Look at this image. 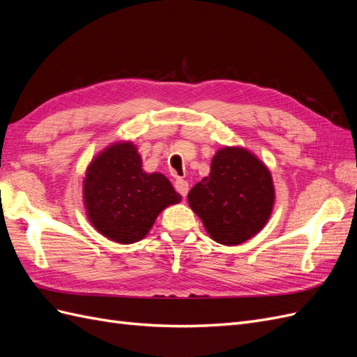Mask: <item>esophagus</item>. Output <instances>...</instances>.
I'll return each instance as SVG.
<instances>
[{"label": "esophagus", "instance_id": "1", "mask_svg": "<svg viewBox=\"0 0 357 357\" xmlns=\"http://www.w3.org/2000/svg\"><path fill=\"white\" fill-rule=\"evenodd\" d=\"M174 188L181 197H186L188 192H189V183L186 180H183V178H177L174 181Z\"/></svg>", "mask_w": 357, "mask_h": 357}]
</instances>
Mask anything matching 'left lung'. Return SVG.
<instances>
[{
  "label": "left lung",
  "mask_w": 357,
  "mask_h": 357,
  "mask_svg": "<svg viewBox=\"0 0 357 357\" xmlns=\"http://www.w3.org/2000/svg\"><path fill=\"white\" fill-rule=\"evenodd\" d=\"M274 198L271 172L243 147H222L211 160L210 174L188 195L205 231L225 245L241 244L261 231Z\"/></svg>",
  "instance_id": "obj_1"
}]
</instances>
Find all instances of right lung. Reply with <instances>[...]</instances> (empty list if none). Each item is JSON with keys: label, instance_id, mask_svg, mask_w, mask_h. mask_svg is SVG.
I'll return each mask as SVG.
<instances>
[{"label": "right lung", "instance_id": "1", "mask_svg": "<svg viewBox=\"0 0 357 357\" xmlns=\"http://www.w3.org/2000/svg\"><path fill=\"white\" fill-rule=\"evenodd\" d=\"M142 164L135 146L121 142L102 150L86 169L83 198L88 218L112 241L143 240L158 214L181 201L165 176L147 174Z\"/></svg>", "mask_w": 357, "mask_h": 357}]
</instances>
